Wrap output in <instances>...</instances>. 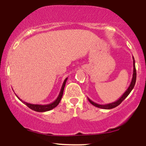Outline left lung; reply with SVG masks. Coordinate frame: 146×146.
I'll return each mask as SVG.
<instances>
[{"instance_id":"obj_1","label":"left lung","mask_w":146,"mask_h":146,"mask_svg":"<svg viewBox=\"0 0 146 146\" xmlns=\"http://www.w3.org/2000/svg\"><path fill=\"white\" fill-rule=\"evenodd\" d=\"M133 78H132V80L131 82V84H130L129 87H128V89L126 90V92H124V94H123L119 98L118 100L116 101H115L113 102H111V103H109V104H97L96 102H94L92 101V100H90L89 98L88 100L90 101V102L92 104H93L94 106L95 107L100 108V109H113V108H115L116 107H117L119 104H121V102H122L123 100L126 98V97L129 95V94L131 93V91L133 90V89L134 88L135 83H136V78H137V72H136V68H135V59L134 57L133 56Z\"/></svg>"}]
</instances>
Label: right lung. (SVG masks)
<instances>
[{
    "label": "right lung",
    "instance_id": "right-lung-1",
    "mask_svg": "<svg viewBox=\"0 0 146 146\" xmlns=\"http://www.w3.org/2000/svg\"><path fill=\"white\" fill-rule=\"evenodd\" d=\"M67 80H68V78H66V79L64 80V81H63L62 86H61V91H60L58 97L56 98V99L54 101V102H52V103H50V104H44V105H43V104H34L28 103V102H25V101L22 100L21 99H20L17 95H15V96H16L17 98H18L19 100L21 101V102H23L24 104H26V105H27L29 108H30L31 109H32V110L37 111V112H46V111H50V110H52V109H54V108H55L56 106L59 104L60 101H61V98H62V96H63V90H64V87H65V85H66Z\"/></svg>",
    "mask_w": 146,
    "mask_h": 146
}]
</instances>
